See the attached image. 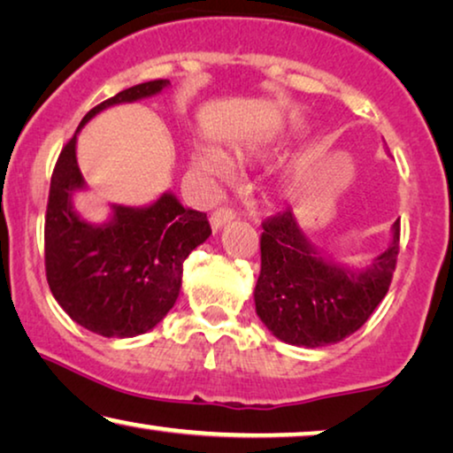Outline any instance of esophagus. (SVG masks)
<instances>
[{
	"instance_id": "34e87169",
	"label": "esophagus",
	"mask_w": 453,
	"mask_h": 453,
	"mask_svg": "<svg viewBox=\"0 0 453 453\" xmlns=\"http://www.w3.org/2000/svg\"><path fill=\"white\" fill-rule=\"evenodd\" d=\"M234 219H235V213L232 211V209L219 207L218 211H213V215H211V229L218 234L221 227H224L226 224H232Z\"/></svg>"
}]
</instances>
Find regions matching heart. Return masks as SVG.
Returning <instances> with one entry per match:
<instances>
[{
	"label": "heart",
	"mask_w": 453,
	"mask_h": 453,
	"mask_svg": "<svg viewBox=\"0 0 453 453\" xmlns=\"http://www.w3.org/2000/svg\"><path fill=\"white\" fill-rule=\"evenodd\" d=\"M256 150L262 152L265 148L258 146ZM199 166L207 171L209 174H213V177L218 179H229L234 173V165L229 162V158L226 157L224 152H219L218 148H211V146H205L199 150V157H197Z\"/></svg>",
	"instance_id": "obj_1"
}]
</instances>
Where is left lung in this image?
<instances>
[{"instance_id":"1","label":"left lung","mask_w":453,"mask_h":453,"mask_svg":"<svg viewBox=\"0 0 453 453\" xmlns=\"http://www.w3.org/2000/svg\"><path fill=\"white\" fill-rule=\"evenodd\" d=\"M262 227L254 303L260 321L280 342L299 348L342 342L368 321L387 295L399 256V219L390 227V244L360 268L323 254L293 211Z\"/></svg>"}]
</instances>
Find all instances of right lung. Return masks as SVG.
<instances>
[{"label": "right lung", "instance_id": "obj_1", "mask_svg": "<svg viewBox=\"0 0 453 453\" xmlns=\"http://www.w3.org/2000/svg\"><path fill=\"white\" fill-rule=\"evenodd\" d=\"M168 79L119 91L81 119L50 180L44 226L46 279L54 299L81 327L104 337L150 332L174 307L183 262L211 235L207 215L185 209L171 191L150 205H111L104 224L83 219L73 203L87 183L77 162V136L107 107L158 96Z\"/></svg>", "mask_w": 453, "mask_h": 453}]
</instances>
